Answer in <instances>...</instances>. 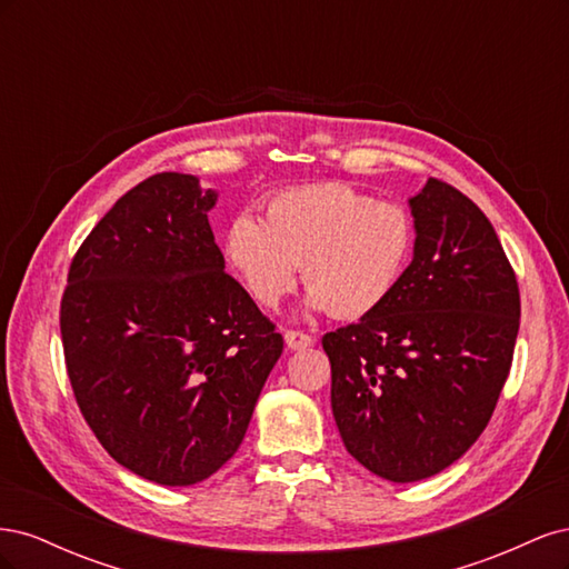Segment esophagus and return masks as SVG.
Wrapping results in <instances>:
<instances>
[{"label": "esophagus", "mask_w": 569, "mask_h": 569, "mask_svg": "<svg viewBox=\"0 0 569 569\" xmlns=\"http://www.w3.org/2000/svg\"><path fill=\"white\" fill-rule=\"evenodd\" d=\"M284 341H287V349L291 351H303L308 347H313V337H308L306 332H295V330L284 332Z\"/></svg>", "instance_id": "obj_1"}]
</instances>
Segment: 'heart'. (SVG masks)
I'll list each match as a JSON object with an SVG mask.
<instances>
[{
    "label": "heart",
    "instance_id": "1",
    "mask_svg": "<svg viewBox=\"0 0 569 569\" xmlns=\"http://www.w3.org/2000/svg\"><path fill=\"white\" fill-rule=\"evenodd\" d=\"M416 226L408 209L375 201L347 184H311L274 194L266 222L237 216L226 258L251 291L274 308L297 284L301 266L308 311L358 320L382 308L408 268Z\"/></svg>",
    "mask_w": 569,
    "mask_h": 569
}]
</instances>
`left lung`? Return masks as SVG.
Returning <instances> with one entry per match:
<instances>
[{"mask_svg": "<svg viewBox=\"0 0 569 569\" xmlns=\"http://www.w3.org/2000/svg\"><path fill=\"white\" fill-rule=\"evenodd\" d=\"M408 206L416 244L399 287L322 337L341 441L396 485L439 475L485 432L520 330L518 280L477 203L429 178Z\"/></svg>", "mask_w": 569, "mask_h": 569, "instance_id": "1", "label": "left lung"}]
</instances>
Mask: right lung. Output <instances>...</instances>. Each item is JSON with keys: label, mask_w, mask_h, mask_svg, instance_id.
I'll return each mask as SVG.
<instances>
[{"label": "right lung", "mask_w": 569, "mask_h": 569, "mask_svg": "<svg viewBox=\"0 0 569 569\" xmlns=\"http://www.w3.org/2000/svg\"><path fill=\"white\" fill-rule=\"evenodd\" d=\"M216 189L159 173L132 187L78 249L61 299L76 401L109 456L192 487L242 443L282 335L226 272Z\"/></svg>", "instance_id": "add662e5"}]
</instances>
